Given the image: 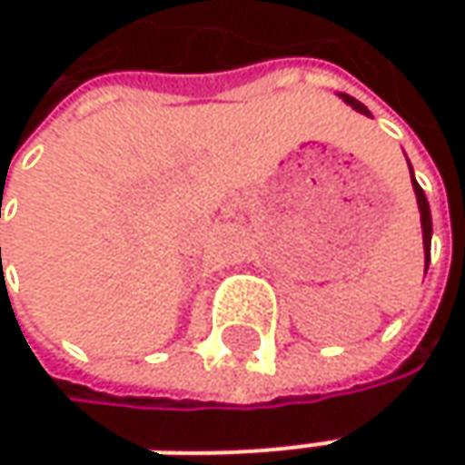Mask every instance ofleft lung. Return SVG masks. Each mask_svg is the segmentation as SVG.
<instances>
[{"label": "left lung", "mask_w": 465, "mask_h": 465, "mask_svg": "<svg viewBox=\"0 0 465 465\" xmlns=\"http://www.w3.org/2000/svg\"><path fill=\"white\" fill-rule=\"evenodd\" d=\"M339 98L347 100L354 111H360V114L370 116V111H367L360 100L349 98V95H344V93H339ZM409 170H411V165H409ZM411 183H414V193H417V204H420V214H421V238H424V274H427V266H430V241H432V217H430V204H427V196H424V191H421L420 183L414 181V173H411Z\"/></svg>", "instance_id": "left-lung-1"}]
</instances>
